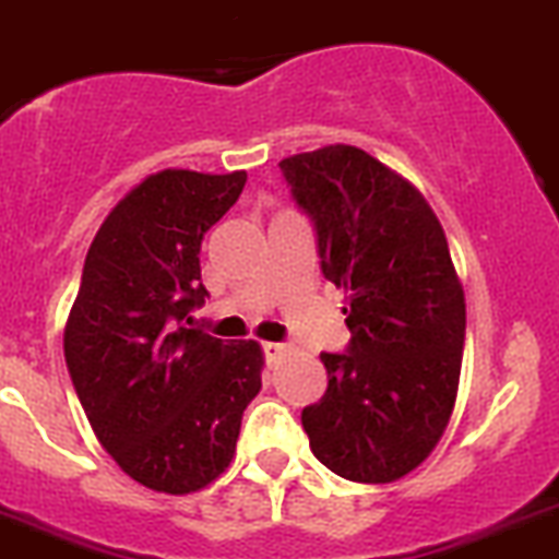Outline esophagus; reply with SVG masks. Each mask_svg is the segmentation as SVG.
Segmentation results:
<instances>
[{
	"label": "esophagus",
	"mask_w": 559,
	"mask_h": 559,
	"mask_svg": "<svg viewBox=\"0 0 559 559\" xmlns=\"http://www.w3.org/2000/svg\"><path fill=\"white\" fill-rule=\"evenodd\" d=\"M264 356H267V361H275V358H281L286 353V344H278V342H267L262 347Z\"/></svg>",
	"instance_id": "1"
}]
</instances>
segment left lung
<instances>
[{
  "instance_id": "obj_1",
  "label": "left lung",
  "mask_w": 559,
  "mask_h": 559,
  "mask_svg": "<svg viewBox=\"0 0 559 559\" xmlns=\"http://www.w3.org/2000/svg\"><path fill=\"white\" fill-rule=\"evenodd\" d=\"M311 217L328 281L347 292L350 344L322 353L328 391L304 430L322 466L353 483L414 472L450 425L466 300L444 228L411 181L356 145L281 159Z\"/></svg>"
}]
</instances>
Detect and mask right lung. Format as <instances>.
I'll list each match as a JSON object with an SVG mask.
<instances>
[{
	"label": "right lung",
	"instance_id": "1",
	"mask_svg": "<svg viewBox=\"0 0 559 559\" xmlns=\"http://www.w3.org/2000/svg\"><path fill=\"white\" fill-rule=\"evenodd\" d=\"M248 174L159 170L118 201L87 250L66 325V364L93 432L132 479L201 491L237 450L262 389V347L187 328L209 295L201 239Z\"/></svg>",
	"mask_w": 559,
	"mask_h": 559
}]
</instances>
